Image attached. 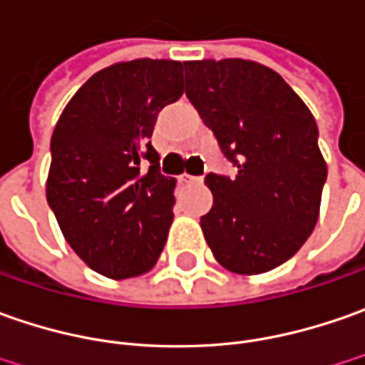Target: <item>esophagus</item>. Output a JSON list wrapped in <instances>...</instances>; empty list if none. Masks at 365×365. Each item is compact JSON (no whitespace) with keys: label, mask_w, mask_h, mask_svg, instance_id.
I'll list each match as a JSON object with an SVG mask.
<instances>
[{"label":"esophagus","mask_w":365,"mask_h":365,"mask_svg":"<svg viewBox=\"0 0 365 365\" xmlns=\"http://www.w3.org/2000/svg\"><path fill=\"white\" fill-rule=\"evenodd\" d=\"M180 182H182V183L200 182V178H195V175H190V173H182V175H180Z\"/></svg>","instance_id":"esophagus-1"}]
</instances>
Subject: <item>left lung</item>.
Returning a JSON list of instances; mask_svg holds the SVG:
<instances>
[{
	"mask_svg": "<svg viewBox=\"0 0 365 365\" xmlns=\"http://www.w3.org/2000/svg\"><path fill=\"white\" fill-rule=\"evenodd\" d=\"M185 95L214 131L236 178L207 173L200 218L224 269L260 274L305 245L319 218L327 163L317 123L279 72L242 58L185 62Z\"/></svg>",
	"mask_w": 365,
	"mask_h": 365,
	"instance_id": "8db88e82",
	"label": "left lung"
}]
</instances>
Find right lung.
<instances>
[{
	"label": "right lung",
	"instance_id": "obj_1",
	"mask_svg": "<svg viewBox=\"0 0 365 365\" xmlns=\"http://www.w3.org/2000/svg\"><path fill=\"white\" fill-rule=\"evenodd\" d=\"M183 64L137 58L98 70L52 133L48 204L70 248L108 279L151 270L168 240L175 180L159 173L149 139L159 110L183 95Z\"/></svg>",
	"mask_w": 365,
	"mask_h": 365
}]
</instances>
